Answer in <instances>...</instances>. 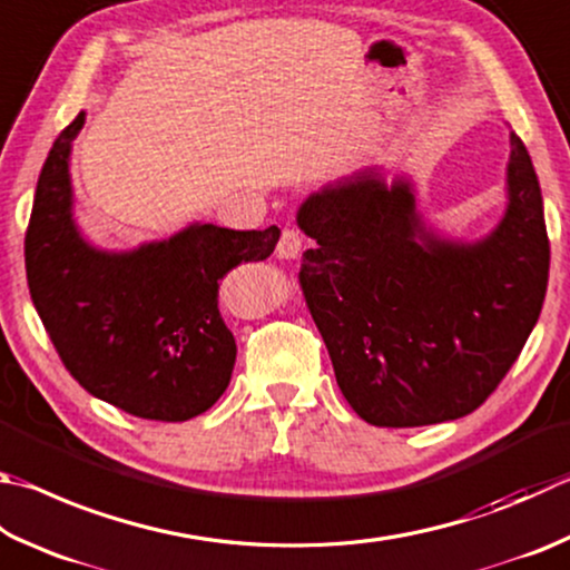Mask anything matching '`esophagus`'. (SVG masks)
<instances>
[{"label": "esophagus", "mask_w": 570, "mask_h": 570, "mask_svg": "<svg viewBox=\"0 0 570 570\" xmlns=\"http://www.w3.org/2000/svg\"><path fill=\"white\" fill-rule=\"evenodd\" d=\"M302 246H304L302 234H298L296 229H284L282 236H278L276 256L278 258H296L298 254H302Z\"/></svg>", "instance_id": "obj_1"}]
</instances>
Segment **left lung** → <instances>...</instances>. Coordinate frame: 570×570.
I'll return each mask as SVG.
<instances>
[{
    "instance_id": "obj_1",
    "label": "left lung",
    "mask_w": 570,
    "mask_h": 570,
    "mask_svg": "<svg viewBox=\"0 0 570 570\" xmlns=\"http://www.w3.org/2000/svg\"><path fill=\"white\" fill-rule=\"evenodd\" d=\"M509 204L481 242L441 239L409 179L376 167L326 184L298 206L316 239L298 284L336 384L371 426L461 419L491 396L541 314L551 246L543 196L511 131Z\"/></svg>"
}]
</instances>
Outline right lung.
<instances>
[{
  "mask_svg": "<svg viewBox=\"0 0 570 570\" xmlns=\"http://www.w3.org/2000/svg\"><path fill=\"white\" fill-rule=\"evenodd\" d=\"M85 111L41 167L24 236L27 284L61 364L91 396L151 421H189L232 381L236 341L219 314V282L274 254L278 226L234 232L191 224L131 252L79 234L69 154Z\"/></svg>",
  "mask_w": 570,
  "mask_h": 570,
  "instance_id": "obj_1",
  "label": "right lung"
}]
</instances>
